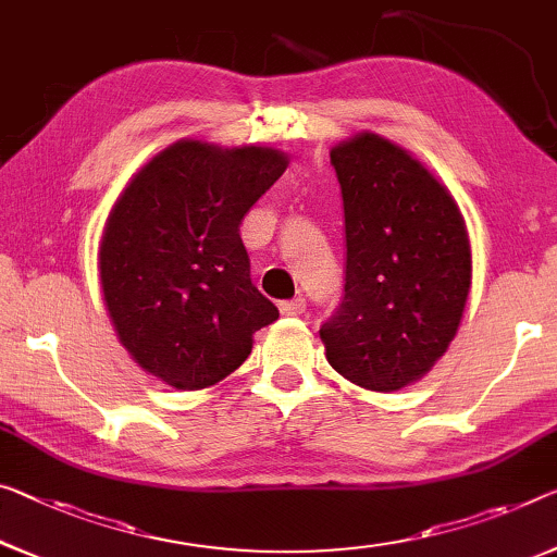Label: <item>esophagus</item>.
Here are the masks:
<instances>
[{"instance_id":"1","label":"esophagus","mask_w":557,"mask_h":557,"mask_svg":"<svg viewBox=\"0 0 557 557\" xmlns=\"http://www.w3.org/2000/svg\"><path fill=\"white\" fill-rule=\"evenodd\" d=\"M278 308L284 315H301L306 311V298L296 296V298H290V301H281Z\"/></svg>"}]
</instances>
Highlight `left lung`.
<instances>
[{
  "mask_svg": "<svg viewBox=\"0 0 557 557\" xmlns=\"http://www.w3.org/2000/svg\"><path fill=\"white\" fill-rule=\"evenodd\" d=\"M346 219L344 301L321 326L326 358L368 391L431 371L463 319L473 261L463 213L398 144L361 132L331 149Z\"/></svg>",
  "mask_w": 557,
  "mask_h": 557,
  "instance_id": "left-lung-1",
  "label": "left lung"
}]
</instances>
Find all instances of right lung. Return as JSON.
I'll use <instances>...</instances> for the list:
<instances>
[{"label": "right lung", "mask_w": 557, "mask_h": 557, "mask_svg": "<svg viewBox=\"0 0 557 557\" xmlns=\"http://www.w3.org/2000/svg\"><path fill=\"white\" fill-rule=\"evenodd\" d=\"M271 147L182 139L159 151L111 209L99 246L104 304L122 346L178 391L234 373L278 319L251 284L238 226L284 174Z\"/></svg>", "instance_id": "obj_1"}]
</instances>
